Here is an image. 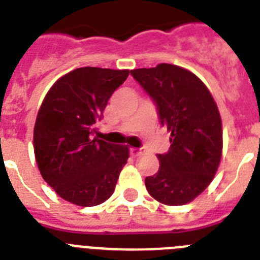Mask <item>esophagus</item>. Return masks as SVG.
Returning a JSON list of instances; mask_svg holds the SVG:
<instances>
[{"label": "esophagus", "mask_w": 260, "mask_h": 260, "mask_svg": "<svg viewBox=\"0 0 260 260\" xmlns=\"http://www.w3.org/2000/svg\"><path fill=\"white\" fill-rule=\"evenodd\" d=\"M141 153H143V148H130V155H132L133 157H137V156H139Z\"/></svg>", "instance_id": "esophagus-1"}]
</instances>
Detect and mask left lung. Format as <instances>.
Returning a JSON list of instances; mask_svg holds the SVG:
<instances>
[{
  "label": "left lung",
  "mask_w": 260,
  "mask_h": 260,
  "mask_svg": "<svg viewBox=\"0 0 260 260\" xmlns=\"http://www.w3.org/2000/svg\"><path fill=\"white\" fill-rule=\"evenodd\" d=\"M130 73L171 133L169 151L157 155V173L144 180L147 190L162 204L189 203L210 185L221 158V118L215 100L197 75L180 66L160 63Z\"/></svg>",
  "instance_id": "obj_1"
}]
</instances>
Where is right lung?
Wrapping results in <instances>:
<instances>
[{
    "mask_svg": "<svg viewBox=\"0 0 260 260\" xmlns=\"http://www.w3.org/2000/svg\"><path fill=\"white\" fill-rule=\"evenodd\" d=\"M128 70L75 69L48 91L34 128L39 171L62 199L82 207L113 194L128 148L93 138L95 123Z\"/></svg>",
    "mask_w": 260,
    "mask_h": 260,
    "instance_id": "obj_1",
    "label": "right lung"
}]
</instances>
